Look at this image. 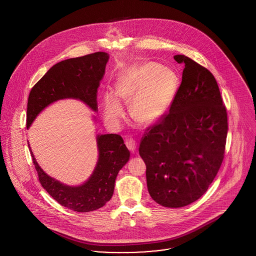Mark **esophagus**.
Listing matches in <instances>:
<instances>
[{"label":"esophagus","mask_w":256,"mask_h":256,"mask_svg":"<svg viewBox=\"0 0 256 256\" xmlns=\"http://www.w3.org/2000/svg\"><path fill=\"white\" fill-rule=\"evenodd\" d=\"M126 148L130 150V152H135L136 150V143L134 141V139H126V142H124Z\"/></svg>","instance_id":"obj_1"}]
</instances>
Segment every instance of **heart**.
I'll return each instance as SVG.
<instances>
[{
  "label": "heart",
  "instance_id": "obj_1",
  "mask_svg": "<svg viewBox=\"0 0 256 256\" xmlns=\"http://www.w3.org/2000/svg\"><path fill=\"white\" fill-rule=\"evenodd\" d=\"M174 71L156 62H141L126 68L117 78L115 93L102 97V116L111 126H118L124 116L121 98L130 102V115L142 124H152L166 114L178 90ZM120 98L119 99L118 98Z\"/></svg>",
  "mask_w": 256,
  "mask_h": 256
}]
</instances>
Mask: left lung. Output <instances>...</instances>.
<instances>
[{"label":"left lung","instance_id":"obj_1","mask_svg":"<svg viewBox=\"0 0 256 256\" xmlns=\"http://www.w3.org/2000/svg\"><path fill=\"white\" fill-rule=\"evenodd\" d=\"M182 80L169 112L146 128L139 146L152 198L178 208L204 195L224 156L228 113L219 86L206 67L183 54Z\"/></svg>","mask_w":256,"mask_h":256}]
</instances>
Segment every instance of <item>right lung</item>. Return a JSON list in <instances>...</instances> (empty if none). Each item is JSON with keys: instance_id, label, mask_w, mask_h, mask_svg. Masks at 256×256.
I'll return each mask as SVG.
<instances>
[{"instance_id": "1", "label": "right lung", "mask_w": 256, "mask_h": 256, "mask_svg": "<svg viewBox=\"0 0 256 256\" xmlns=\"http://www.w3.org/2000/svg\"><path fill=\"white\" fill-rule=\"evenodd\" d=\"M110 56L97 52L60 61L54 65L30 90L26 108V128L37 115L61 98H78L98 110V87L104 74ZM98 158L89 180L80 186H68L42 170L28 148L42 187L62 206L76 212L94 211L104 206L113 195L119 170L130 159V152L119 134L98 135Z\"/></svg>"}]
</instances>
